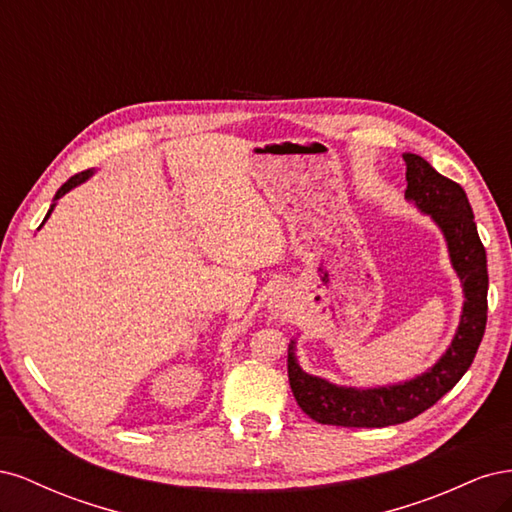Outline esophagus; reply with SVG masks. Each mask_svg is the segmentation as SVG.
<instances>
[{
  "instance_id": "obj_1",
  "label": "esophagus",
  "mask_w": 512,
  "mask_h": 512,
  "mask_svg": "<svg viewBox=\"0 0 512 512\" xmlns=\"http://www.w3.org/2000/svg\"><path fill=\"white\" fill-rule=\"evenodd\" d=\"M269 309H271V314L280 316V318H286L290 314V297H286V292L273 294V299L269 303Z\"/></svg>"
}]
</instances>
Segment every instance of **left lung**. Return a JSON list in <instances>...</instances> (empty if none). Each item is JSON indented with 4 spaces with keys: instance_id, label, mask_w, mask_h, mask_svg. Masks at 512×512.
Instances as JSON below:
<instances>
[{
    "instance_id": "8db88e82",
    "label": "left lung",
    "mask_w": 512,
    "mask_h": 512,
    "mask_svg": "<svg viewBox=\"0 0 512 512\" xmlns=\"http://www.w3.org/2000/svg\"><path fill=\"white\" fill-rule=\"evenodd\" d=\"M406 198L431 215L448 245L453 269L463 286V309L457 333L440 361L412 380L352 389L307 374L301 369L294 344L288 346V380L299 408L322 425L337 427H389L406 423L431 408L470 369L487 324V254L480 243L474 213L459 183L440 175L416 153H404Z\"/></svg>"
}]
</instances>
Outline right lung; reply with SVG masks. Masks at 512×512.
<instances>
[{
    "mask_svg": "<svg viewBox=\"0 0 512 512\" xmlns=\"http://www.w3.org/2000/svg\"><path fill=\"white\" fill-rule=\"evenodd\" d=\"M91 175H94V170H83V173H79V175H74V177H70V179H68V181H66L64 185H61V188L57 190V194H55V200H57V198H61V196H64V194H68V192H70L72 188H76V185H81L83 181H87V179H89ZM53 209H55V203L51 205L49 213H46V218H44V222H46V220H49V215H51V211H53ZM44 222H42V224H44Z\"/></svg>",
    "mask_w": 512,
    "mask_h": 512,
    "instance_id": "add662e5",
    "label": "right lung"
}]
</instances>
